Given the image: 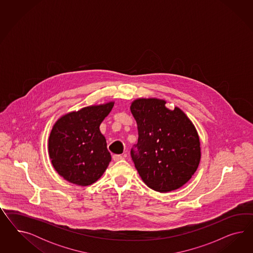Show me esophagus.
Instances as JSON below:
<instances>
[{
    "mask_svg": "<svg viewBox=\"0 0 253 253\" xmlns=\"http://www.w3.org/2000/svg\"><path fill=\"white\" fill-rule=\"evenodd\" d=\"M123 157L122 155H114L113 156V161H121V160H123Z\"/></svg>",
    "mask_w": 253,
    "mask_h": 253,
    "instance_id": "esophagus-1",
    "label": "esophagus"
}]
</instances>
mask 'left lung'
<instances>
[{
	"label": "left lung",
	"instance_id": "8db88e82",
	"mask_svg": "<svg viewBox=\"0 0 253 253\" xmlns=\"http://www.w3.org/2000/svg\"><path fill=\"white\" fill-rule=\"evenodd\" d=\"M165 100L138 98L130 105L137 123V150L130 156L144 183L155 191H173L186 184L200 161V142L184 111Z\"/></svg>",
	"mask_w": 253,
	"mask_h": 253
}]
</instances>
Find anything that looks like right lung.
Wrapping results in <instances>:
<instances>
[{
  "instance_id": "1",
  "label": "right lung",
  "mask_w": 253,
  "mask_h": 253,
  "mask_svg": "<svg viewBox=\"0 0 253 253\" xmlns=\"http://www.w3.org/2000/svg\"><path fill=\"white\" fill-rule=\"evenodd\" d=\"M114 102L84 107L59 118L48 140L51 162L69 183L87 186L103 175L111 161L107 141L100 131Z\"/></svg>"
}]
</instances>
